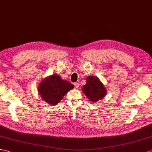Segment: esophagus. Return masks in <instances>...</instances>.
Returning a JSON list of instances; mask_svg holds the SVG:
<instances>
[{
  "instance_id": "esophagus-1",
  "label": "esophagus",
  "mask_w": 152,
  "mask_h": 152,
  "mask_svg": "<svg viewBox=\"0 0 152 152\" xmlns=\"http://www.w3.org/2000/svg\"><path fill=\"white\" fill-rule=\"evenodd\" d=\"M75 88H78V87H80V83H78V82H76V83H75Z\"/></svg>"
}]
</instances>
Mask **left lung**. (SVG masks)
I'll return each instance as SVG.
<instances>
[{"label": "left lung", "mask_w": 152, "mask_h": 152, "mask_svg": "<svg viewBox=\"0 0 152 152\" xmlns=\"http://www.w3.org/2000/svg\"><path fill=\"white\" fill-rule=\"evenodd\" d=\"M82 91L92 102H98L107 94V90L103 83L95 76L87 77V83L83 86Z\"/></svg>", "instance_id": "obj_1"}]
</instances>
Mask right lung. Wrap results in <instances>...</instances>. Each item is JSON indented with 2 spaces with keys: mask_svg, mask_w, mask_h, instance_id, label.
<instances>
[{
  "mask_svg": "<svg viewBox=\"0 0 152 152\" xmlns=\"http://www.w3.org/2000/svg\"><path fill=\"white\" fill-rule=\"evenodd\" d=\"M74 85L63 80L60 76L54 75L43 80L38 87V92L42 99L50 104H56Z\"/></svg>",
  "mask_w": 152,
  "mask_h": 152,
  "instance_id": "add662e5",
  "label": "right lung"
}]
</instances>
